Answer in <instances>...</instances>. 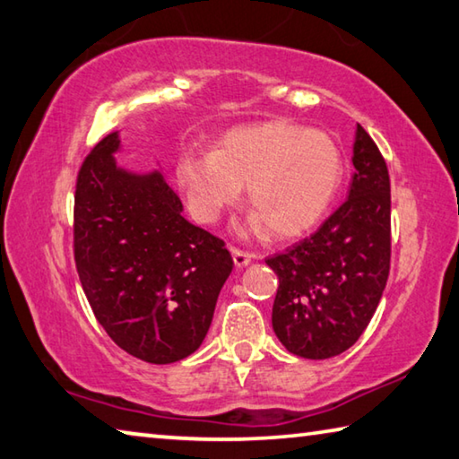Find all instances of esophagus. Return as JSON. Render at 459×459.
I'll use <instances>...</instances> for the list:
<instances>
[{"label":"esophagus","mask_w":459,"mask_h":459,"mask_svg":"<svg viewBox=\"0 0 459 459\" xmlns=\"http://www.w3.org/2000/svg\"><path fill=\"white\" fill-rule=\"evenodd\" d=\"M230 252H231V258H234V264L238 268H246L247 264H250L255 258L254 254H247V252L239 250V247H234V246H230Z\"/></svg>","instance_id":"1"}]
</instances>
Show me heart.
<instances>
[{"mask_svg":"<svg viewBox=\"0 0 459 459\" xmlns=\"http://www.w3.org/2000/svg\"><path fill=\"white\" fill-rule=\"evenodd\" d=\"M342 175V152L331 136L282 120L236 126L213 152H181L175 163L177 187L195 220L215 221L247 185L254 209L246 228H270L278 238L316 225Z\"/></svg>","mask_w":459,"mask_h":459,"instance_id":"b5f03b06","label":"heart"}]
</instances>
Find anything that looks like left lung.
Masks as SVG:
<instances>
[{
  "instance_id": "8db88e82",
  "label": "left lung",
  "mask_w": 459,
  "mask_h": 459,
  "mask_svg": "<svg viewBox=\"0 0 459 459\" xmlns=\"http://www.w3.org/2000/svg\"><path fill=\"white\" fill-rule=\"evenodd\" d=\"M347 201L310 238L272 255L278 276L272 328L296 357L341 355L371 323L389 278L391 185L387 165L360 125Z\"/></svg>"
}]
</instances>
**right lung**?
Segmentation results:
<instances>
[{"mask_svg":"<svg viewBox=\"0 0 459 459\" xmlns=\"http://www.w3.org/2000/svg\"><path fill=\"white\" fill-rule=\"evenodd\" d=\"M120 133L102 139L78 173L74 258L100 326L152 365L195 352L234 260L221 239L189 223L160 167L117 163Z\"/></svg>","mask_w":459,"mask_h":459,"instance_id":"obj_1","label":"right lung"}]
</instances>
